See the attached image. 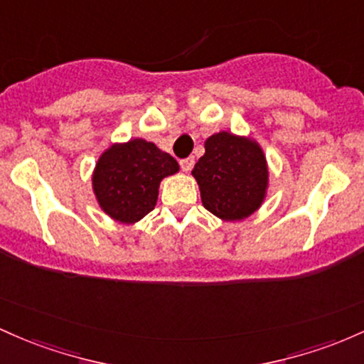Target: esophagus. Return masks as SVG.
<instances>
[{
	"mask_svg": "<svg viewBox=\"0 0 364 364\" xmlns=\"http://www.w3.org/2000/svg\"><path fill=\"white\" fill-rule=\"evenodd\" d=\"M194 166V158L189 156V158H183V160H181V168L183 171H191L193 170Z\"/></svg>",
	"mask_w": 364,
	"mask_h": 364,
	"instance_id": "1",
	"label": "esophagus"
}]
</instances>
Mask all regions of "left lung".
Returning <instances> with one entry per match:
<instances>
[{
    "mask_svg": "<svg viewBox=\"0 0 364 364\" xmlns=\"http://www.w3.org/2000/svg\"><path fill=\"white\" fill-rule=\"evenodd\" d=\"M206 153L193 175L204 208L222 220H242L263 203L268 183L267 161L256 142L220 132L206 139Z\"/></svg>",
    "mask_w": 364,
    "mask_h": 364,
    "instance_id": "left-lung-1",
    "label": "left lung"
}]
</instances>
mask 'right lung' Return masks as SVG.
<instances>
[{
	"label": "right lung",
	"instance_id": "right-lung-1",
	"mask_svg": "<svg viewBox=\"0 0 364 364\" xmlns=\"http://www.w3.org/2000/svg\"><path fill=\"white\" fill-rule=\"evenodd\" d=\"M177 171L178 163L168 153L134 139L103 153L94 170V193L106 215L134 223L154 208L161 178Z\"/></svg>",
	"mask_w": 364,
	"mask_h": 364
}]
</instances>
